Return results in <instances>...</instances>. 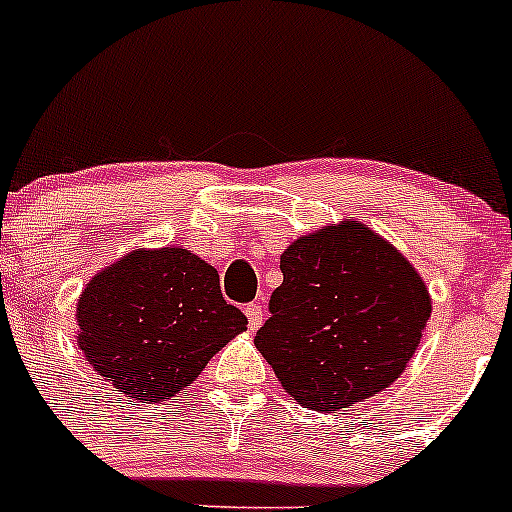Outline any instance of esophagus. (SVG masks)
<instances>
[{
    "instance_id": "esophagus-1",
    "label": "esophagus",
    "mask_w": 512,
    "mask_h": 512,
    "mask_svg": "<svg viewBox=\"0 0 512 512\" xmlns=\"http://www.w3.org/2000/svg\"><path fill=\"white\" fill-rule=\"evenodd\" d=\"M244 314H246V319H249V329L251 331H256L258 326L263 324V317H266V314H263L261 302H249V304H246Z\"/></svg>"
}]
</instances>
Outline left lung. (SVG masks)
<instances>
[{
  "label": "left lung",
  "mask_w": 512,
  "mask_h": 512,
  "mask_svg": "<svg viewBox=\"0 0 512 512\" xmlns=\"http://www.w3.org/2000/svg\"><path fill=\"white\" fill-rule=\"evenodd\" d=\"M280 271L254 343L304 409H348L404 372L430 297L394 246L343 222L287 246Z\"/></svg>",
  "instance_id": "obj_1"
}]
</instances>
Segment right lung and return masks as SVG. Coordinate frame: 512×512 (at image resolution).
Here are the masks:
<instances>
[{"instance_id":"right-lung-1","label":"right lung","mask_w":512,"mask_h":512,"mask_svg":"<svg viewBox=\"0 0 512 512\" xmlns=\"http://www.w3.org/2000/svg\"><path fill=\"white\" fill-rule=\"evenodd\" d=\"M77 343L132 399L162 401L193 384L208 360L246 329L220 275L186 249L132 251L79 297Z\"/></svg>"}]
</instances>
